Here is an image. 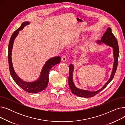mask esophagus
<instances>
[{
  "instance_id": "34e87169",
  "label": "esophagus",
  "mask_w": 125,
  "mask_h": 125,
  "mask_svg": "<svg viewBox=\"0 0 125 125\" xmlns=\"http://www.w3.org/2000/svg\"><path fill=\"white\" fill-rule=\"evenodd\" d=\"M61 60H62V61H63V62H66V60H67V58H66V57L65 56H63V57H62V58H61Z\"/></svg>"
}]
</instances>
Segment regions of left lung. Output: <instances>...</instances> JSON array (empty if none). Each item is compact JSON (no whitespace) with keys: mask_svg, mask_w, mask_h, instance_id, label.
Instances as JSON below:
<instances>
[{"mask_svg":"<svg viewBox=\"0 0 125 125\" xmlns=\"http://www.w3.org/2000/svg\"><path fill=\"white\" fill-rule=\"evenodd\" d=\"M97 43L98 44H102L103 43L106 44L109 47H112L113 49V55L114 58V62L113 65V67L112 72L110 75V76L107 82L104 84V86L99 90L96 91H89L86 90H82L79 88H77L74 83L73 80V73L74 71V65L70 64L69 66V75L68 78V84L70 88V90L73 94L76 95L77 96L82 97L84 98H88V97H92L99 93L100 92L103 90L105 88L109 83L112 81L114 77L115 74L117 66L118 63V58H119V45H118L117 41L116 38L113 34L111 32V29L110 27H108L106 31L104 33L103 36L101 37V40H98L97 41Z\"/></svg>","mask_w":125,"mask_h":125,"instance_id":"8db88e82","label":"left lung"}]
</instances>
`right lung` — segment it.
<instances>
[{"label": "right lung", "instance_id": "1", "mask_svg": "<svg viewBox=\"0 0 125 125\" xmlns=\"http://www.w3.org/2000/svg\"><path fill=\"white\" fill-rule=\"evenodd\" d=\"M29 22L26 21L23 22L20 27L13 33L10 41L8 49V60L10 67V75L15 83L24 91L30 93H36L44 90L47 88L49 83V73L50 69L54 65L59 64L60 62L61 58L57 56L54 58H50L45 62L42 69L38 79L34 82H28L22 80L16 73L13 67L11 54L13 45L16 37L18 35L19 31L22 30L26 26L30 24Z\"/></svg>", "mask_w": 125, "mask_h": 125}]
</instances>
